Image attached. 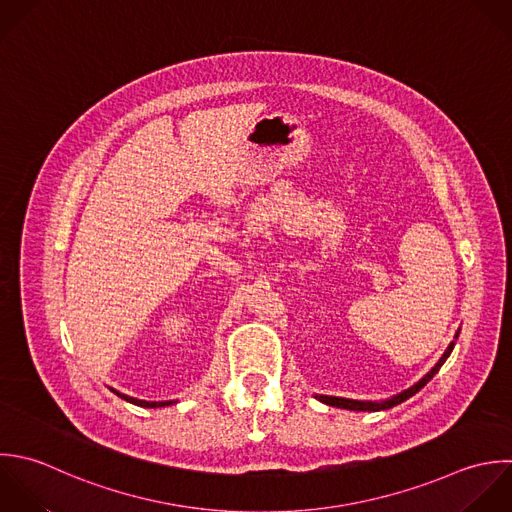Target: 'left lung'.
<instances>
[{"label":"left lung","mask_w":512,"mask_h":512,"mask_svg":"<svg viewBox=\"0 0 512 512\" xmlns=\"http://www.w3.org/2000/svg\"><path fill=\"white\" fill-rule=\"evenodd\" d=\"M459 335V333H457ZM453 347H455V343H451L449 345V349L445 351V355L439 359V363L431 369V373H427L417 385H413L411 389H407V391H403V393H399L397 397H393V399H389V401H383V403H371V401H353V399H341V397H327V395H315L319 401H323L325 405H331V407H339V409H347V411H385V409H391V407H395V405H401L403 401H407L409 397H413L415 393H419L437 373H439V369L443 367V363L449 359V355L453 353Z\"/></svg>","instance_id":"left-lung-1"}]
</instances>
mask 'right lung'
I'll return each mask as SVG.
<instances>
[{"label": "right lung", "instance_id": "right-lung-1", "mask_svg": "<svg viewBox=\"0 0 512 512\" xmlns=\"http://www.w3.org/2000/svg\"><path fill=\"white\" fill-rule=\"evenodd\" d=\"M113 391V389H111ZM117 397H121V399H125V401H129V403H133V405H137V407H149V409H155V407H165V405H171V401H163V403H149V401H139V399H133V397H127V395H121V393H117V391H113Z\"/></svg>", "mask_w": 512, "mask_h": 512}]
</instances>
